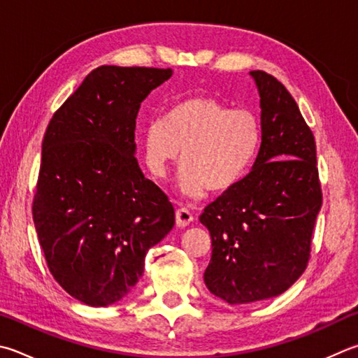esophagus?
Returning <instances> with one entry per match:
<instances>
[{
    "label": "esophagus",
    "mask_w": 358,
    "mask_h": 358,
    "mask_svg": "<svg viewBox=\"0 0 358 358\" xmlns=\"http://www.w3.org/2000/svg\"><path fill=\"white\" fill-rule=\"evenodd\" d=\"M175 219H177L178 227H186L192 222V213L187 210V208H178L177 213H175Z\"/></svg>",
    "instance_id": "1"
}]
</instances>
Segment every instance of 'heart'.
<instances>
[{
  "label": "heart",
  "instance_id": "b5f03b06",
  "mask_svg": "<svg viewBox=\"0 0 358 358\" xmlns=\"http://www.w3.org/2000/svg\"><path fill=\"white\" fill-rule=\"evenodd\" d=\"M262 145L258 117L233 109L214 96H191L175 103L162 120L144 129L148 171L166 178L181 158L180 189L189 197L231 189L249 172Z\"/></svg>",
  "mask_w": 358,
  "mask_h": 358
}]
</instances>
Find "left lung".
<instances>
[{
  "label": "left lung",
  "instance_id": "8db88e82",
  "mask_svg": "<svg viewBox=\"0 0 358 358\" xmlns=\"http://www.w3.org/2000/svg\"><path fill=\"white\" fill-rule=\"evenodd\" d=\"M262 108L252 171L201 213L211 235L205 285L230 305L275 297L303 274L322 205L315 136L283 84L250 71Z\"/></svg>",
  "mask_w": 358,
  "mask_h": 358
}]
</instances>
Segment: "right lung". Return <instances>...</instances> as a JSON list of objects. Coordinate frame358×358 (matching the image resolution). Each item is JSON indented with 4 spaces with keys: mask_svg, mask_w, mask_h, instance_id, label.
I'll list each match as a JSON object with an SVG mask.
<instances>
[{
    "mask_svg": "<svg viewBox=\"0 0 358 358\" xmlns=\"http://www.w3.org/2000/svg\"><path fill=\"white\" fill-rule=\"evenodd\" d=\"M171 76V69L101 66L45 131L32 219L51 275L90 307L125 297L148 249L175 224L169 197L134 157L141 103Z\"/></svg>",
    "mask_w": 358,
    "mask_h": 358,
    "instance_id": "1",
    "label": "right lung"
}]
</instances>
